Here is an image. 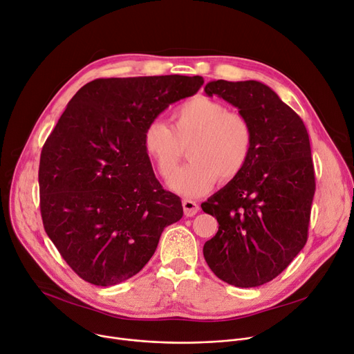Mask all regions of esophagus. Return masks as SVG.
<instances>
[{
    "label": "esophagus",
    "instance_id": "34e87169",
    "mask_svg": "<svg viewBox=\"0 0 354 354\" xmlns=\"http://www.w3.org/2000/svg\"><path fill=\"white\" fill-rule=\"evenodd\" d=\"M183 205V212H185L187 217H194V215L199 211V205L195 201H191V199H185L182 203Z\"/></svg>",
    "mask_w": 354,
    "mask_h": 354
}]
</instances>
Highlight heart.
Masks as SVG:
<instances>
[{
  "mask_svg": "<svg viewBox=\"0 0 354 354\" xmlns=\"http://www.w3.org/2000/svg\"><path fill=\"white\" fill-rule=\"evenodd\" d=\"M174 129L160 120L151 121L143 133V147L165 179H171L189 145L192 159L169 183L185 196L203 195L217 178H234L252 150L253 131L243 114L207 97H195L179 105Z\"/></svg>",
  "mask_w": 354,
  "mask_h": 354,
  "instance_id": "obj_1",
  "label": "heart"
}]
</instances>
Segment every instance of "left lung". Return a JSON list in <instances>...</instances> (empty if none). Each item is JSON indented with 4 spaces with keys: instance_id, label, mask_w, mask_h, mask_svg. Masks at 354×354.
<instances>
[{
    "instance_id": "obj_1",
    "label": "left lung",
    "mask_w": 354,
    "mask_h": 354,
    "mask_svg": "<svg viewBox=\"0 0 354 354\" xmlns=\"http://www.w3.org/2000/svg\"><path fill=\"white\" fill-rule=\"evenodd\" d=\"M204 91L237 106L253 131L241 171L201 204L218 221L217 234L204 244V257L221 281L260 286L282 273L308 239L315 192L308 131L262 82L218 80Z\"/></svg>"
}]
</instances>
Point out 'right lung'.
<instances>
[{"label":"right lung","mask_w":354,"mask_h":354,"mask_svg":"<svg viewBox=\"0 0 354 354\" xmlns=\"http://www.w3.org/2000/svg\"><path fill=\"white\" fill-rule=\"evenodd\" d=\"M203 76L95 80L69 101L39 166L46 233L72 270L97 286L139 273L163 228L183 215L143 147V133L169 105L196 94Z\"/></svg>","instance_id":"1"}]
</instances>
